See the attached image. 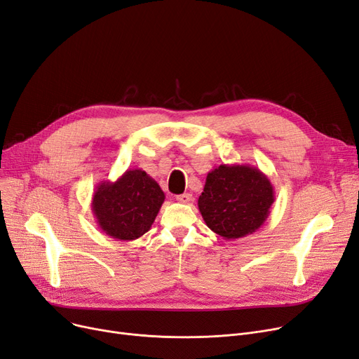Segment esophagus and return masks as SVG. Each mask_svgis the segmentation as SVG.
Listing matches in <instances>:
<instances>
[{
	"instance_id": "1",
	"label": "esophagus",
	"mask_w": 359,
	"mask_h": 359,
	"mask_svg": "<svg viewBox=\"0 0 359 359\" xmlns=\"http://www.w3.org/2000/svg\"><path fill=\"white\" fill-rule=\"evenodd\" d=\"M176 199H177L179 202H182V204H189V202H192V201H194V198H192V195H191V194H182V195H177V196H176Z\"/></svg>"
}]
</instances>
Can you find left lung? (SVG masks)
<instances>
[{"label":"left lung","mask_w":359,"mask_h":359,"mask_svg":"<svg viewBox=\"0 0 359 359\" xmlns=\"http://www.w3.org/2000/svg\"><path fill=\"white\" fill-rule=\"evenodd\" d=\"M274 202L270 179L249 164H222L207 175L198 208L205 224L226 241L252 235Z\"/></svg>","instance_id":"8db88e82"}]
</instances>
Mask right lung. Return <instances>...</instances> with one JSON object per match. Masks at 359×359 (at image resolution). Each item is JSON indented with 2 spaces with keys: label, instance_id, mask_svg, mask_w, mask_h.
Here are the masks:
<instances>
[{
  "label": "right lung",
  "instance_id": "right-lung-1",
  "mask_svg": "<svg viewBox=\"0 0 359 359\" xmlns=\"http://www.w3.org/2000/svg\"><path fill=\"white\" fill-rule=\"evenodd\" d=\"M164 199L160 184L147 171L129 168L116 182L98 183L90 207L107 236L135 241L151 229Z\"/></svg>",
  "mask_w": 359,
  "mask_h": 359
}]
</instances>
